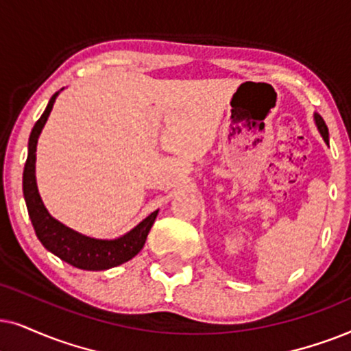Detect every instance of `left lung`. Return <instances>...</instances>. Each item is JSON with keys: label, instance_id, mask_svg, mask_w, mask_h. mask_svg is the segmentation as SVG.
Masks as SVG:
<instances>
[{"label": "left lung", "instance_id": "1", "mask_svg": "<svg viewBox=\"0 0 351 351\" xmlns=\"http://www.w3.org/2000/svg\"><path fill=\"white\" fill-rule=\"evenodd\" d=\"M315 121H316V127H317V130H319L322 139H324L326 144H329V132H328V127H326L324 120H322V117L315 114Z\"/></svg>", "mask_w": 351, "mask_h": 351}]
</instances>
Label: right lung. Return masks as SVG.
I'll list each match as a JSON object with an SVG mask.
<instances>
[{
    "instance_id": "right-lung-1",
    "label": "right lung",
    "mask_w": 351,
    "mask_h": 351,
    "mask_svg": "<svg viewBox=\"0 0 351 351\" xmlns=\"http://www.w3.org/2000/svg\"><path fill=\"white\" fill-rule=\"evenodd\" d=\"M59 91L54 93L48 106L35 123L29 138V156H27L25 168H23V197H25L29 217L34 224L41 244L48 249L51 254L59 256L65 263L75 266V268L86 271H101L119 266L125 261L132 260L134 255L144 247L151 231L154 221H156L158 210L152 212L147 218H144L138 226H134L127 234L117 237V239H95L80 232L70 230L58 219L53 218L46 210L43 200L40 197L38 188H36L35 178V162H36V143H38L40 133L43 130L46 120L53 110L54 101Z\"/></svg>"
}]
</instances>
